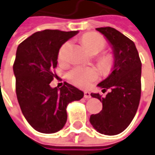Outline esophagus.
I'll list each match as a JSON object with an SVG mask.
<instances>
[{
  "label": "esophagus",
  "instance_id": "1",
  "mask_svg": "<svg viewBox=\"0 0 155 155\" xmlns=\"http://www.w3.org/2000/svg\"><path fill=\"white\" fill-rule=\"evenodd\" d=\"M84 97H85V98H87V99H88V98H91V93H90L89 91H85V92H84Z\"/></svg>",
  "mask_w": 155,
  "mask_h": 155
}]
</instances>
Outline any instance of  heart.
Listing matches in <instances>:
<instances>
[{
  "instance_id": "obj_1",
  "label": "heart",
  "mask_w": 155,
  "mask_h": 155,
  "mask_svg": "<svg viewBox=\"0 0 155 155\" xmlns=\"http://www.w3.org/2000/svg\"><path fill=\"white\" fill-rule=\"evenodd\" d=\"M82 41L91 54L99 53L106 47V41L104 40V38L97 33H87L84 35L82 37ZM69 47V42H65L61 47L58 51L59 62H64L67 60ZM98 64L103 71L108 72L113 69L114 65V58L111 54H104L100 57ZM97 77L98 73L96 69L80 66L73 68L68 74V78L71 83L83 88L88 87L91 82L95 81Z\"/></svg>"
}]
</instances>
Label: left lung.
Wrapping results in <instances>:
<instances>
[{"label":"left lung","instance_id":"8db88e82","mask_svg":"<svg viewBox=\"0 0 155 155\" xmlns=\"http://www.w3.org/2000/svg\"><path fill=\"white\" fill-rule=\"evenodd\" d=\"M112 46L114 65L112 73L97 85L106 97L91 93L99 99L103 109L91 114L90 122L101 134L117 135L127 128L135 116L141 97L142 63L134 42L111 27L97 28Z\"/></svg>","mask_w":155,"mask_h":155}]
</instances>
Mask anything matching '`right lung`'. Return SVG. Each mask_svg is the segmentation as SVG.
I'll list each match as a JSON object with an SVG mask.
<instances>
[{
	"label": "right lung",
	"mask_w": 155,
	"mask_h": 155,
	"mask_svg": "<svg viewBox=\"0 0 155 155\" xmlns=\"http://www.w3.org/2000/svg\"><path fill=\"white\" fill-rule=\"evenodd\" d=\"M78 31L45 29L21 42L16 52L13 73L16 93L22 113L35 130L55 133L67 121L66 108L81 100L83 91L67 82L61 88H51L62 45Z\"/></svg>",
	"instance_id": "right-lung-1"
}]
</instances>
